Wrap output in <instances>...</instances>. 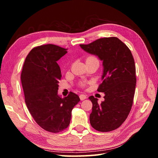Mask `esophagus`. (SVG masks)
<instances>
[{"instance_id": "obj_1", "label": "esophagus", "mask_w": 158, "mask_h": 158, "mask_svg": "<svg viewBox=\"0 0 158 158\" xmlns=\"http://www.w3.org/2000/svg\"><path fill=\"white\" fill-rule=\"evenodd\" d=\"M79 98L81 100H85V99L87 98V96L85 95V94H80Z\"/></svg>"}]
</instances>
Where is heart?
Listing matches in <instances>:
<instances>
[{
	"mask_svg": "<svg viewBox=\"0 0 158 158\" xmlns=\"http://www.w3.org/2000/svg\"><path fill=\"white\" fill-rule=\"evenodd\" d=\"M87 60H97V59H96V58H95V57H94V56H89L88 58H87ZM86 83H87V82H85V81H82L80 83V85L82 87H84L86 85Z\"/></svg>",
	"mask_w": 158,
	"mask_h": 158,
	"instance_id": "obj_1",
	"label": "heart"
}]
</instances>
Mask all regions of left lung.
<instances>
[{
  "instance_id": "left-lung-1",
  "label": "left lung",
  "mask_w": 158,
  "mask_h": 158,
  "mask_svg": "<svg viewBox=\"0 0 158 158\" xmlns=\"http://www.w3.org/2000/svg\"><path fill=\"white\" fill-rule=\"evenodd\" d=\"M80 47L102 61V83L98 92L105 93V100L89 97L92 102L91 126L99 132H110L122 125L128 116L136 88V67L130 49L117 37L96 40Z\"/></svg>"
}]
</instances>
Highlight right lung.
<instances>
[{"instance_id":"add662e5","label":"right lung","mask_w":158,"mask_h":158,"mask_svg":"<svg viewBox=\"0 0 158 158\" xmlns=\"http://www.w3.org/2000/svg\"><path fill=\"white\" fill-rule=\"evenodd\" d=\"M66 50L52 44L36 47L26 58L21 74L30 113L40 127L53 133L69 126L73 107L80 101L79 96L71 92L63 98L58 94L62 74L57 61Z\"/></svg>"}]
</instances>
